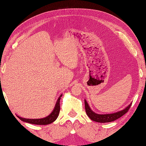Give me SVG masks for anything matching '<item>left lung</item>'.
Wrapping results in <instances>:
<instances>
[{"mask_svg": "<svg viewBox=\"0 0 146 146\" xmlns=\"http://www.w3.org/2000/svg\"><path fill=\"white\" fill-rule=\"evenodd\" d=\"M132 104H129L127 107L123 110L117 111L116 113H110V114H98L95 113L94 111L91 110L90 107L87 103V102L85 100V111L87 115L89 117L91 120L95 121L97 122L100 123H106V122H110L115 120L123 115L125 113L127 112L131 107Z\"/></svg>", "mask_w": 146, "mask_h": 146, "instance_id": "obj_1", "label": "left lung"}]
</instances>
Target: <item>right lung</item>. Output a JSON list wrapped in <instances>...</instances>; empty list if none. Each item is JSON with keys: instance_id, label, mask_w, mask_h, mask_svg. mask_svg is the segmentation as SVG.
Here are the masks:
<instances>
[{"instance_id": "right-lung-1", "label": "right lung", "mask_w": 146, "mask_h": 146, "mask_svg": "<svg viewBox=\"0 0 146 146\" xmlns=\"http://www.w3.org/2000/svg\"><path fill=\"white\" fill-rule=\"evenodd\" d=\"M61 97H62V94L60 96V97L58 98L56 103L53 110H52V112L47 117H46L44 118H42V119H25V118L21 117L19 116H17V117L22 121H23V122L32 123V124L48 125V124H49V123H51L53 122L54 121L56 120V119L59 115V113H60V101Z\"/></svg>"}]
</instances>
